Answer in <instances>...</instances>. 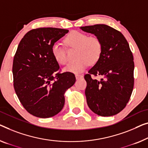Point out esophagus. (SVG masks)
<instances>
[{"label": "esophagus", "mask_w": 148, "mask_h": 148, "mask_svg": "<svg viewBox=\"0 0 148 148\" xmlns=\"http://www.w3.org/2000/svg\"><path fill=\"white\" fill-rule=\"evenodd\" d=\"M82 78H83V76L82 75H80V74H76V80H79V79H80Z\"/></svg>", "instance_id": "1"}]
</instances>
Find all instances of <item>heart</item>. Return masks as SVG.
I'll return each mask as SVG.
<instances>
[{
	"label": "heart",
	"instance_id": "1",
	"mask_svg": "<svg viewBox=\"0 0 148 148\" xmlns=\"http://www.w3.org/2000/svg\"><path fill=\"white\" fill-rule=\"evenodd\" d=\"M68 46L76 48L75 58H77L64 68L66 72L79 74L82 72L90 63L95 64L99 60L102 52V45L96 36H87L84 33L72 31L65 38ZM51 52L53 58L59 64L64 65L68 59L65 50L58 43L52 46Z\"/></svg>",
	"mask_w": 148,
	"mask_h": 148
}]
</instances>
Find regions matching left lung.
<instances>
[{
    "mask_svg": "<svg viewBox=\"0 0 148 148\" xmlns=\"http://www.w3.org/2000/svg\"><path fill=\"white\" fill-rule=\"evenodd\" d=\"M100 40L102 52L99 60L86 74L85 90L88 107L101 116L118 114L126 106L134 88V57L123 35L106 25L82 26ZM91 75H100V81Z\"/></svg>",
    "mask_w": 148,
    "mask_h": 148,
    "instance_id": "obj_1",
    "label": "left lung"
}]
</instances>
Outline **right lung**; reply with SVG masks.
I'll return each mask as SVG.
<instances>
[{
  "instance_id": "right-lung-1",
  "label": "right lung",
  "mask_w": 148,
  "mask_h": 148,
  "mask_svg": "<svg viewBox=\"0 0 148 148\" xmlns=\"http://www.w3.org/2000/svg\"><path fill=\"white\" fill-rule=\"evenodd\" d=\"M68 32L56 28L30 30L18 46L12 65L15 92L28 113L38 118H50L60 112L65 92L76 82L71 72L60 73L51 48Z\"/></svg>"
}]
</instances>
